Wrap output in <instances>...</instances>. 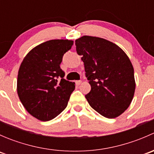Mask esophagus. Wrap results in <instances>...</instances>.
<instances>
[{"instance_id": "34e87169", "label": "esophagus", "mask_w": 154, "mask_h": 154, "mask_svg": "<svg viewBox=\"0 0 154 154\" xmlns=\"http://www.w3.org/2000/svg\"><path fill=\"white\" fill-rule=\"evenodd\" d=\"M81 83H82L81 80H76V81H75V83H76V85H77V86H79V85H80V84H81Z\"/></svg>"}]
</instances>
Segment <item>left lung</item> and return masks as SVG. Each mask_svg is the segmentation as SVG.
Wrapping results in <instances>:
<instances>
[{"mask_svg":"<svg viewBox=\"0 0 154 154\" xmlns=\"http://www.w3.org/2000/svg\"><path fill=\"white\" fill-rule=\"evenodd\" d=\"M82 56L91 91L86 94L91 108L108 119H115L128 108L136 88L134 69L125 51L112 42L83 35L75 40Z\"/></svg>","mask_w":154,"mask_h":154,"instance_id":"8db88e82","label":"left lung"}]
</instances>
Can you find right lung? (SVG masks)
<instances>
[{
	"instance_id": "1",
	"label": "right lung",
	"mask_w": 154,
	"mask_h": 154,
	"mask_svg": "<svg viewBox=\"0 0 154 154\" xmlns=\"http://www.w3.org/2000/svg\"><path fill=\"white\" fill-rule=\"evenodd\" d=\"M73 43L68 39L43 42L32 48L21 63L18 95L26 110L38 120H52L67 106L75 83L63 78L60 65Z\"/></svg>"
}]
</instances>
